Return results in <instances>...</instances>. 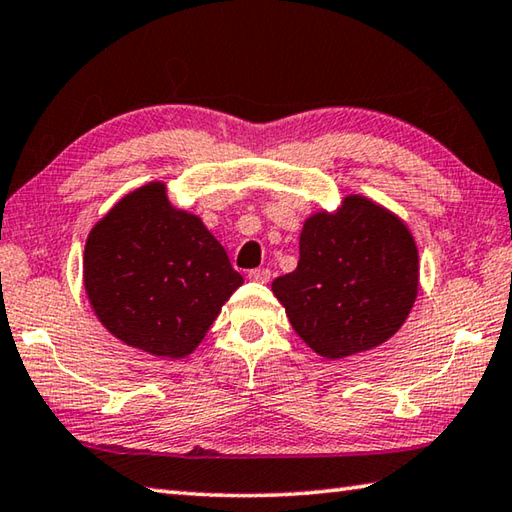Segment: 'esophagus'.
<instances>
[{"label":"esophagus","mask_w":512,"mask_h":512,"mask_svg":"<svg viewBox=\"0 0 512 512\" xmlns=\"http://www.w3.org/2000/svg\"><path fill=\"white\" fill-rule=\"evenodd\" d=\"M248 277L253 282H259V284H266L268 280H271V271L268 268H255V271H250Z\"/></svg>","instance_id":"esophagus-1"}]
</instances>
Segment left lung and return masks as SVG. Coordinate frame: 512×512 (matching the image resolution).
I'll return each instance as SVG.
<instances>
[{
  "instance_id": "left-lung-1",
  "label": "left lung",
  "mask_w": 512,
  "mask_h": 512,
  "mask_svg": "<svg viewBox=\"0 0 512 512\" xmlns=\"http://www.w3.org/2000/svg\"><path fill=\"white\" fill-rule=\"evenodd\" d=\"M418 248L396 212L362 194L318 210L300 232V262L273 293L306 347L342 360L383 345L418 295Z\"/></svg>"
}]
</instances>
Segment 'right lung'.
Returning <instances> with one entry per match:
<instances>
[{
	"label": "right lung",
	"instance_id": "add662e5",
	"mask_svg": "<svg viewBox=\"0 0 512 512\" xmlns=\"http://www.w3.org/2000/svg\"><path fill=\"white\" fill-rule=\"evenodd\" d=\"M82 282L111 336L179 360L201 345L244 277L201 217L176 208L163 181H150L91 228Z\"/></svg>",
	"mask_w": 512,
	"mask_h": 512
}]
</instances>
